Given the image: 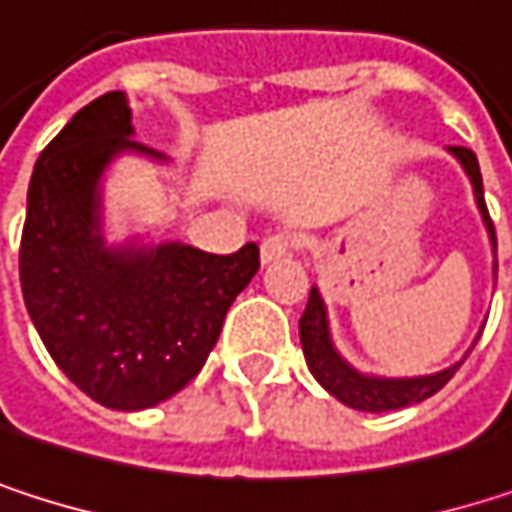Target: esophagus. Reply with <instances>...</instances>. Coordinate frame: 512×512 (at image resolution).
I'll use <instances>...</instances> for the list:
<instances>
[{"label":"esophagus","instance_id":"34e87169","mask_svg":"<svg viewBox=\"0 0 512 512\" xmlns=\"http://www.w3.org/2000/svg\"><path fill=\"white\" fill-rule=\"evenodd\" d=\"M296 234H290V231H278V234H269L263 243H260V260L263 263H272V260H278V257L290 255L293 249H296Z\"/></svg>","mask_w":512,"mask_h":512}]
</instances>
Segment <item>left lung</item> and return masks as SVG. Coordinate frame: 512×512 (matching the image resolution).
Returning <instances> with one entry per match:
<instances>
[{"instance_id":"obj_1","label":"left lung","mask_w":512,"mask_h":512,"mask_svg":"<svg viewBox=\"0 0 512 512\" xmlns=\"http://www.w3.org/2000/svg\"><path fill=\"white\" fill-rule=\"evenodd\" d=\"M448 151L457 156L462 171L471 180L474 204L480 210V219H483L486 234H489V246L495 252V228H492V219H489V210H486V201H483V177H480L477 156L468 148H448ZM492 269H498V260L492 263ZM299 341H302V353H305L308 370L314 373V379L332 397H338L344 406L358 409V412H391V409H403V406H412V403H421V400L433 397L439 388H445V382L457 373V367L471 353L468 350L457 364H451L445 370H436V373H427V376H373V373H361L338 353V347L332 341L329 311H326V302H323L317 284L311 287L305 314L299 320Z\"/></svg>"}]
</instances>
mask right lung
Here are the masks:
<instances>
[{"label":"right lung","instance_id":"1","mask_svg":"<svg viewBox=\"0 0 512 512\" xmlns=\"http://www.w3.org/2000/svg\"><path fill=\"white\" fill-rule=\"evenodd\" d=\"M133 133L124 91L79 109L35 162L20 243L23 299L47 353L79 391L121 412L151 409L198 376L260 269L255 243L234 255L106 243V168L124 154L165 162Z\"/></svg>","mask_w":512,"mask_h":512}]
</instances>
